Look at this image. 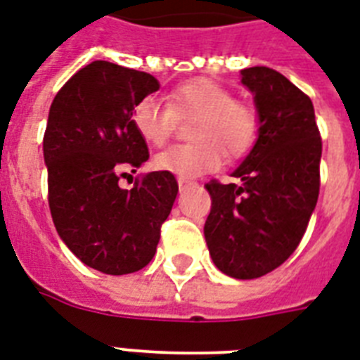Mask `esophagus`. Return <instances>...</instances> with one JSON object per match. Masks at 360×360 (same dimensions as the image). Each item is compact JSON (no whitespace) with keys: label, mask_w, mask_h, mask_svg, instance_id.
<instances>
[{"label":"esophagus","mask_w":360,"mask_h":360,"mask_svg":"<svg viewBox=\"0 0 360 360\" xmlns=\"http://www.w3.org/2000/svg\"><path fill=\"white\" fill-rule=\"evenodd\" d=\"M177 183H179V188H185V186L192 185V183H194V181L186 179V177H179V179H177Z\"/></svg>","instance_id":"34e87169"}]
</instances>
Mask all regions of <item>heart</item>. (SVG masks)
<instances>
[{"label":"heart","mask_w":360,"mask_h":360,"mask_svg":"<svg viewBox=\"0 0 360 360\" xmlns=\"http://www.w3.org/2000/svg\"><path fill=\"white\" fill-rule=\"evenodd\" d=\"M198 115L192 138L198 141L174 146L158 153L153 164L160 172L196 177L220 168L228 157H243L257 140L256 112L236 95L207 78L185 82L168 93V104L155 97H143L132 108V127L147 146L160 147L175 129V117Z\"/></svg>","instance_id":"obj_1"}]
</instances>
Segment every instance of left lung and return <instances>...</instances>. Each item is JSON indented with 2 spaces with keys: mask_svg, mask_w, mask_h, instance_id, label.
Masks as SVG:
<instances>
[{
  "mask_svg": "<svg viewBox=\"0 0 360 360\" xmlns=\"http://www.w3.org/2000/svg\"><path fill=\"white\" fill-rule=\"evenodd\" d=\"M256 101L259 136L233 172L239 183L211 179L205 240L214 265L250 280L295 252L319 196L321 136L312 101L269 67L240 70Z\"/></svg>",
  "mask_w": 360,
  "mask_h": 360,
  "instance_id": "left-lung-1",
  "label": "left lung"
}]
</instances>
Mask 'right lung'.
I'll return each instance as SVG.
<instances>
[{
    "mask_svg": "<svg viewBox=\"0 0 360 360\" xmlns=\"http://www.w3.org/2000/svg\"><path fill=\"white\" fill-rule=\"evenodd\" d=\"M157 89L147 72L93 61L50 106L42 151L53 226L69 250L101 273H136L151 262L179 191L169 172L136 177L129 191L120 186L149 158L130 115Z\"/></svg>",
    "mask_w": 360,
    "mask_h": 360,
    "instance_id": "1",
    "label": "right lung"
}]
</instances>
